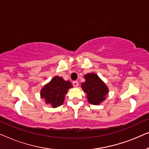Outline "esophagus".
Wrapping results in <instances>:
<instances>
[{"label": "esophagus", "mask_w": 149, "mask_h": 149, "mask_svg": "<svg viewBox=\"0 0 149 149\" xmlns=\"http://www.w3.org/2000/svg\"><path fill=\"white\" fill-rule=\"evenodd\" d=\"M72 84H73V85H74V87H78L79 83L77 82V81H73V82H72Z\"/></svg>", "instance_id": "1"}]
</instances>
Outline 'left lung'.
<instances>
[{"label": "left lung", "instance_id": "left-lung-1", "mask_svg": "<svg viewBox=\"0 0 149 149\" xmlns=\"http://www.w3.org/2000/svg\"><path fill=\"white\" fill-rule=\"evenodd\" d=\"M84 78L85 81L81 83V88L86 93L88 102L93 105L100 104L109 93L107 85L95 73H87Z\"/></svg>", "mask_w": 149, "mask_h": 149}]
</instances>
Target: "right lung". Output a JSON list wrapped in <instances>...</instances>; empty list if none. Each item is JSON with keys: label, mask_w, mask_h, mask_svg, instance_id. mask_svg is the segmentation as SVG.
<instances>
[{"label": "right lung", "mask_w": 149, "mask_h": 149, "mask_svg": "<svg viewBox=\"0 0 149 149\" xmlns=\"http://www.w3.org/2000/svg\"><path fill=\"white\" fill-rule=\"evenodd\" d=\"M72 87V83L69 81H65L62 77L55 76L42 87L40 93V97L45 100L47 104L52 108H57L64 103L68 89Z\"/></svg>", "instance_id": "add662e5"}]
</instances>
